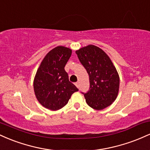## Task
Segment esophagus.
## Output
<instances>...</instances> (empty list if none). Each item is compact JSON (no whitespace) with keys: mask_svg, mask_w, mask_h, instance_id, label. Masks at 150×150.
I'll return each instance as SVG.
<instances>
[{"mask_svg":"<svg viewBox=\"0 0 150 150\" xmlns=\"http://www.w3.org/2000/svg\"><path fill=\"white\" fill-rule=\"evenodd\" d=\"M75 85H76V87H79V82H75Z\"/></svg>","mask_w":150,"mask_h":150,"instance_id":"34e87169","label":"esophagus"}]
</instances>
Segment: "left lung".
Masks as SVG:
<instances>
[{
	"label": "left lung",
	"mask_w": 150,
	"mask_h": 150,
	"mask_svg": "<svg viewBox=\"0 0 150 150\" xmlns=\"http://www.w3.org/2000/svg\"><path fill=\"white\" fill-rule=\"evenodd\" d=\"M79 61L89 75V89L85 96L90 107L101 110L116 99L119 76L111 59L100 48L89 45L75 51Z\"/></svg>",
	"instance_id": "8db88e82"
}]
</instances>
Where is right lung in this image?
<instances>
[{"mask_svg":"<svg viewBox=\"0 0 150 150\" xmlns=\"http://www.w3.org/2000/svg\"><path fill=\"white\" fill-rule=\"evenodd\" d=\"M72 50L57 46L44 57L34 80V89L38 101L43 106L56 111L68 104L76 86L69 81L65 66Z\"/></svg>","mask_w":150,"mask_h":150,"instance_id":"obj_1","label":"right lung"}]
</instances>
